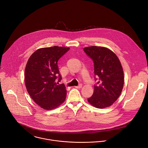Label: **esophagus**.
<instances>
[{
	"instance_id": "1",
	"label": "esophagus",
	"mask_w": 148,
	"mask_h": 148,
	"mask_svg": "<svg viewBox=\"0 0 148 148\" xmlns=\"http://www.w3.org/2000/svg\"><path fill=\"white\" fill-rule=\"evenodd\" d=\"M82 87V85L81 84H80V85H79L77 86H75V88H77V89H80V88H81Z\"/></svg>"
}]
</instances>
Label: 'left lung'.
Wrapping results in <instances>:
<instances>
[{
  "label": "left lung",
  "mask_w": 148,
  "mask_h": 148,
  "mask_svg": "<svg viewBox=\"0 0 148 148\" xmlns=\"http://www.w3.org/2000/svg\"><path fill=\"white\" fill-rule=\"evenodd\" d=\"M84 50L92 59L95 75L99 77L96 79L98 82L88 101L97 108H108L118 99L123 89L124 75L121 63L116 55L107 47L92 46Z\"/></svg>",
  "instance_id": "8db88e82"
}]
</instances>
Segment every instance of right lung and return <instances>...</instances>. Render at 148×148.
I'll return each instance as SVG.
<instances>
[{
  "instance_id": "right-lung-1",
  "label": "right lung",
  "mask_w": 148,
  "mask_h": 148,
  "mask_svg": "<svg viewBox=\"0 0 148 148\" xmlns=\"http://www.w3.org/2000/svg\"><path fill=\"white\" fill-rule=\"evenodd\" d=\"M69 47L52 46L38 49L29 58L25 71V84L32 99L40 108L52 110L62 104L66 96L63 84L58 85V61Z\"/></svg>"
}]
</instances>
